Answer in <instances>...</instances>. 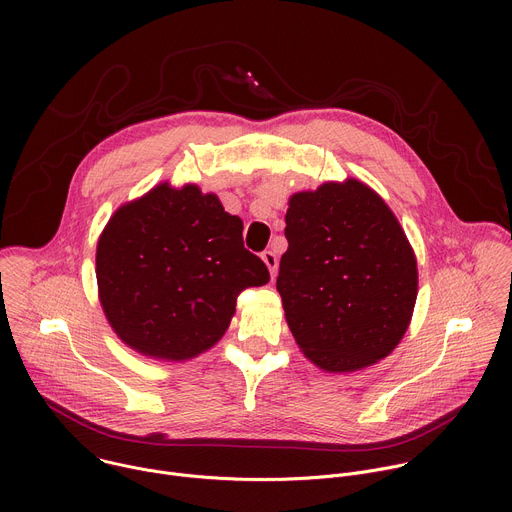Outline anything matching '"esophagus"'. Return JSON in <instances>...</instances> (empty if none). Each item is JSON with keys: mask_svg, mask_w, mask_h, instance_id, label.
<instances>
[{"mask_svg": "<svg viewBox=\"0 0 512 512\" xmlns=\"http://www.w3.org/2000/svg\"><path fill=\"white\" fill-rule=\"evenodd\" d=\"M261 259L265 261V265L269 267V273H271V279H275L277 275V255L273 251H263Z\"/></svg>", "mask_w": 512, "mask_h": 512, "instance_id": "1", "label": "esophagus"}]
</instances>
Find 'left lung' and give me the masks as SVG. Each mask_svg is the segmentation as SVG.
<instances>
[{"label":"left lung","instance_id":"1","mask_svg":"<svg viewBox=\"0 0 512 512\" xmlns=\"http://www.w3.org/2000/svg\"><path fill=\"white\" fill-rule=\"evenodd\" d=\"M277 291L304 356L354 373L389 356L417 300V259L397 216L364 182L289 196Z\"/></svg>","mask_w":512,"mask_h":512}]
</instances>
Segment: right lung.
Listing matches in <instances>:
<instances>
[{"mask_svg":"<svg viewBox=\"0 0 512 512\" xmlns=\"http://www.w3.org/2000/svg\"><path fill=\"white\" fill-rule=\"evenodd\" d=\"M269 281L243 245V221L216 194L168 182L125 202L97 243L99 302L135 352L182 362L227 332L245 287Z\"/></svg>","mask_w":512,"mask_h":512,"instance_id":"1","label":"right lung"}]
</instances>
